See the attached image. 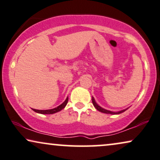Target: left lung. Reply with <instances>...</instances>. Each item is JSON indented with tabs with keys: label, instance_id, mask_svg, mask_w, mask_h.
Listing matches in <instances>:
<instances>
[{
	"label": "left lung",
	"instance_id": "left-lung-1",
	"mask_svg": "<svg viewBox=\"0 0 160 160\" xmlns=\"http://www.w3.org/2000/svg\"><path fill=\"white\" fill-rule=\"evenodd\" d=\"M92 103H93V106H94V107H95L96 109H97V110H99V111H100V112H104V113L113 114V115H114V114H120V113H121V112H124L125 110H127V109H125V110H121V111H119V112H115L110 111V110H105V109H103V108H101V107H100V106H99V105H97V103H96V102H95V100H94V98H93V97H92Z\"/></svg>",
	"mask_w": 160,
	"mask_h": 160
}]
</instances>
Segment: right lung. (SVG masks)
Segmentation results:
<instances>
[{
	"mask_svg": "<svg viewBox=\"0 0 160 160\" xmlns=\"http://www.w3.org/2000/svg\"><path fill=\"white\" fill-rule=\"evenodd\" d=\"M68 99H69V98L67 97V99H66L65 101L63 102L61 105L58 106V107L54 108V109L45 110H40L33 109V111L38 112V113H41V114H53V113H55V112L61 111V110L63 109V108L66 107V105H67V102H68Z\"/></svg>",
	"mask_w": 160,
	"mask_h": 160,
	"instance_id": "obj_1",
	"label": "right lung"
}]
</instances>
